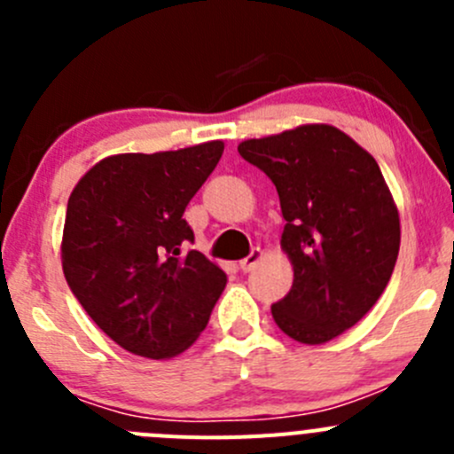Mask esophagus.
<instances>
[{
	"label": "esophagus",
	"instance_id": "34e87169",
	"mask_svg": "<svg viewBox=\"0 0 454 454\" xmlns=\"http://www.w3.org/2000/svg\"><path fill=\"white\" fill-rule=\"evenodd\" d=\"M261 259H263V250H261V248H253V253L246 256V259L239 261V268L244 270V272H250V270L256 268V263H259Z\"/></svg>",
	"mask_w": 454,
	"mask_h": 454
}]
</instances>
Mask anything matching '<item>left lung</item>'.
Listing matches in <instances>:
<instances>
[{
    "mask_svg": "<svg viewBox=\"0 0 454 454\" xmlns=\"http://www.w3.org/2000/svg\"><path fill=\"white\" fill-rule=\"evenodd\" d=\"M239 155L277 186L294 283L272 305L283 333L323 345L378 303L400 253V213L369 151L314 122L244 140Z\"/></svg>",
    "mask_w": 454,
    "mask_h": 454,
    "instance_id": "left-lung-1",
    "label": "left lung"
}]
</instances>
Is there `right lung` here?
Returning <instances> with one entry per match:
<instances>
[{"instance_id": "1", "label": "right lung", "mask_w": 454, "mask_h": 454, "mask_svg": "<svg viewBox=\"0 0 454 454\" xmlns=\"http://www.w3.org/2000/svg\"><path fill=\"white\" fill-rule=\"evenodd\" d=\"M222 140L96 162L67 200L63 274L116 345L151 360L189 349L226 287V274L198 250L182 217L217 167Z\"/></svg>"}]
</instances>
